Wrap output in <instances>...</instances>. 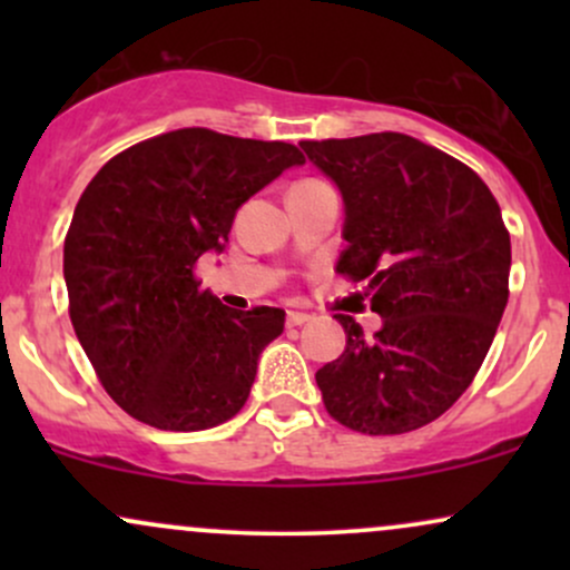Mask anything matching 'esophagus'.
<instances>
[{"label": "esophagus", "instance_id": "1", "mask_svg": "<svg viewBox=\"0 0 570 570\" xmlns=\"http://www.w3.org/2000/svg\"><path fill=\"white\" fill-rule=\"evenodd\" d=\"M307 322H311V316H307V313H299V311L286 313V326H303Z\"/></svg>", "mask_w": 570, "mask_h": 570}]
</instances>
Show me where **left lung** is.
<instances>
[{"instance_id": "left-lung-1", "label": "left lung", "mask_w": 570, "mask_h": 570, "mask_svg": "<svg viewBox=\"0 0 570 570\" xmlns=\"http://www.w3.org/2000/svg\"><path fill=\"white\" fill-rule=\"evenodd\" d=\"M343 198L337 273L364 281L383 318L316 372L335 421L404 434L436 421L485 362L509 299L512 244L501 208L472 168L404 134L299 141Z\"/></svg>"}]
</instances>
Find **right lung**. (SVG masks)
Here are the masks:
<instances>
[{
	"label": "right lung",
	"mask_w": 570,
	"mask_h": 570,
	"mask_svg": "<svg viewBox=\"0 0 570 570\" xmlns=\"http://www.w3.org/2000/svg\"><path fill=\"white\" fill-rule=\"evenodd\" d=\"M294 144L181 128L120 153L85 187L63 240L69 316L107 394L163 431L219 426L246 404L281 307L230 311L193 267Z\"/></svg>",
	"instance_id": "add662e5"
}]
</instances>
